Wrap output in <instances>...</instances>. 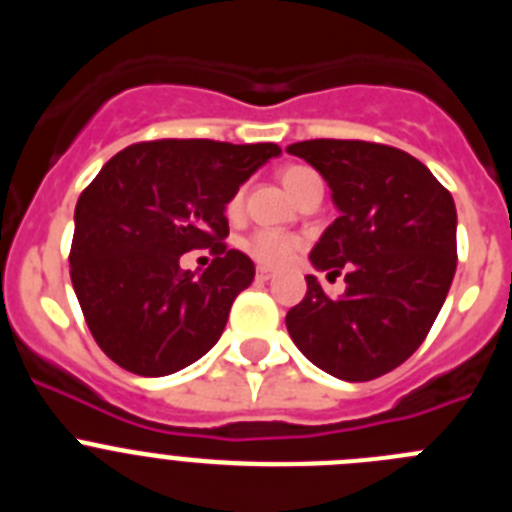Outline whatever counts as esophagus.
Instances as JSON below:
<instances>
[{"instance_id": "esophagus-1", "label": "esophagus", "mask_w": 512, "mask_h": 512, "mask_svg": "<svg viewBox=\"0 0 512 512\" xmlns=\"http://www.w3.org/2000/svg\"><path fill=\"white\" fill-rule=\"evenodd\" d=\"M271 277H274V271L266 269V266H259V269H256V279H259V282H269Z\"/></svg>"}]
</instances>
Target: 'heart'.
<instances>
[{
	"label": "heart",
	"mask_w": 512,
	"mask_h": 512,
	"mask_svg": "<svg viewBox=\"0 0 512 512\" xmlns=\"http://www.w3.org/2000/svg\"><path fill=\"white\" fill-rule=\"evenodd\" d=\"M279 179H282L284 189H287L292 197L302 192L307 182L312 179H318V174L307 166H284L279 171ZM243 207V192H235L228 202V215H238ZM302 238L300 235L284 233V230H274V228H261L256 233H251L243 241V248L251 259H256L259 264L264 266H284L289 261L295 259V253L300 251Z\"/></svg>",
	"instance_id": "1"
}]
</instances>
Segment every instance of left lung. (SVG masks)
Instances as JSON below:
<instances>
[{"label":"left lung","instance_id":"left-lung-1","mask_svg":"<svg viewBox=\"0 0 512 512\" xmlns=\"http://www.w3.org/2000/svg\"><path fill=\"white\" fill-rule=\"evenodd\" d=\"M323 174L341 215L310 253L346 292L330 300L307 274L287 330L312 364L369 382L418 351L456 271V207L449 189L400 148L366 140H302L287 148Z\"/></svg>","mask_w":512,"mask_h":512}]
</instances>
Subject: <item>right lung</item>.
<instances>
[{
	"instance_id": "obj_1",
	"label": "right lung",
	"mask_w": 512,
	"mask_h": 512,
	"mask_svg": "<svg viewBox=\"0 0 512 512\" xmlns=\"http://www.w3.org/2000/svg\"><path fill=\"white\" fill-rule=\"evenodd\" d=\"M277 143L146 140L122 148L81 192L71 284L94 341L117 366L166 377L223 336L230 305L253 282V261L225 246V205ZM210 247L202 275L181 253Z\"/></svg>"
}]
</instances>
